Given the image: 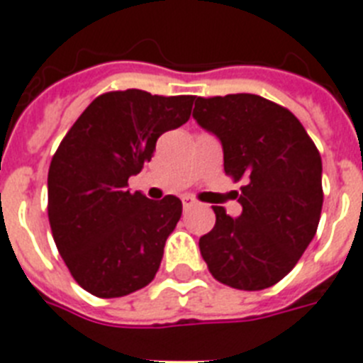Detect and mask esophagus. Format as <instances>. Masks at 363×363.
I'll use <instances>...</instances> for the list:
<instances>
[{
  "mask_svg": "<svg viewBox=\"0 0 363 363\" xmlns=\"http://www.w3.org/2000/svg\"><path fill=\"white\" fill-rule=\"evenodd\" d=\"M182 203H184V209H191L194 203H196V200H194L193 196H184V199H182Z\"/></svg>",
  "mask_w": 363,
  "mask_h": 363,
  "instance_id": "34e87169",
  "label": "esophagus"
}]
</instances>
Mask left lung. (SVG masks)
Here are the masks:
<instances>
[{"label": "left lung", "mask_w": 363, "mask_h": 363, "mask_svg": "<svg viewBox=\"0 0 363 363\" xmlns=\"http://www.w3.org/2000/svg\"><path fill=\"white\" fill-rule=\"evenodd\" d=\"M193 116L223 143L226 176L242 182L241 217L213 208V230L199 242L203 262L224 286L242 291L274 286L319 226V150L291 111L262 96H199Z\"/></svg>", "instance_id": "obj_1"}]
</instances>
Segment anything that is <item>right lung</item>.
Segmentation results:
<instances>
[{"label": "right lung", "instance_id": "obj_1", "mask_svg": "<svg viewBox=\"0 0 363 363\" xmlns=\"http://www.w3.org/2000/svg\"><path fill=\"white\" fill-rule=\"evenodd\" d=\"M194 96L139 89L104 92L74 122L48 172V218L57 250L85 291L115 298L143 289L161 265L182 200L128 191L164 131L189 121Z\"/></svg>", "mask_w": 363, "mask_h": 363}]
</instances>
